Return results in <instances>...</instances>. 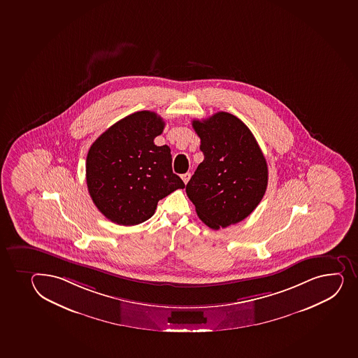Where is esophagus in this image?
<instances>
[{"mask_svg": "<svg viewBox=\"0 0 358 358\" xmlns=\"http://www.w3.org/2000/svg\"><path fill=\"white\" fill-rule=\"evenodd\" d=\"M182 180H183V182H185V185H187V183H188L189 182V180H190V177H192V173H183V175H182Z\"/></svg>", "mask_w": 358, "mask_h": 358, "instance_id": "34e87169", "label": "esophagus"}]
</instances>
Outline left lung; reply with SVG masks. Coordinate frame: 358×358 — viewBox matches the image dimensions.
Instances as JSON below:
<instances>
[{
  "label": "left lung",
  "mask_w": 358,
  "mask_h": 358,
  "mask_svg": "<svg viewBox=\"0 0 358 358\" xmlns=\"http://www.w3.org/2000/svg\"><path fill=\"white\" fill-rule=\"evenodd\" d=\"M192 127L201 138L204 159L187 185V195L209 228L236 224L266 194V157L250 129L229 113L194 120Z\"/></svg>",
  "instance_id": "8db88e82"
}]
</instances>
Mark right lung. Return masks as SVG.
Wrapping results in <instances>:
<instances>
[{
    "mask_svg": "<svg viewBox=\"0 0 358 358\" xmlns=\"http://www.w3.org/2000/svg\"><path fill=\"white\" fill-rule=\"evenodd\" d=\"M164 126L154 111H137L108 128L89 149V194L97 209L116 224L147 221L159 199L185 187L173 173L170 148L154 143Z\"/></svg>",
    "mask_w": 358,
    "mask_h": 358,
    "instance_id": "obj_1",
    "label": "right lung"
}]
</instances>
